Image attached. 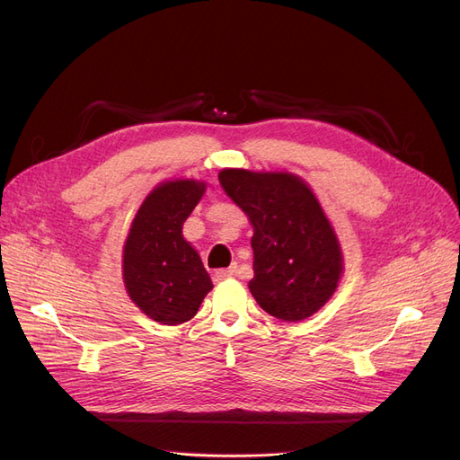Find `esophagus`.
Wrapping results in <instances>:
<instances>
[{
    "mask_svg": "<svg viewBox=\"0 0 460 460\" xmlns=\"http://www.w3.org/2000/svg\"><path fill=\"white\" fill-rule=\"evenodd\" d=\"M234 272H235V264H232L230 269H220V270H217V272H215V280H217V282H220V280H226V278L234 276Z\"/></svg>",
    "mask_w": 460,
    "mask_h": 460,
    "instance_id": "obj_1",
    "label": "esophagus"
}]
</instances>
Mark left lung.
<instances>
[{"instance_id": "8db88e82", "label": "left lung", "mask_w": 460, "mask_h": 460, "mask_svg": "<svg viewBox=\"0 0 460 460\" xmlns=\"http://www.w3.org/2000/svg\"><path fill=\"white\" fill-rule=\"evenodd\" d=\"M218 182L253 226V297L269 314L299 323L333 296L343 257L311 188L289 172L225 169Z\"/></svg>"}]
</instances>
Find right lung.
Returning <instances> with one entry per match:
<instances>
[{
	"mask_svg": "<svg viewBox=\"0 0 460 460\" xmlns=\"http://www.w3.org/2000/svg\"><path fill=\"white\" fill-rule=\"evenodd\" d=\"M205 193L196 180L163 182L144 199L122 252V280L130 299L149 318L176 326L196 316L213 282L182 235Z\"/></svg>",
	"mask_w": 460,
	"mask_h": 460,
	"instance_id": "right-lung-1",
	"label": "right lung"
}]
</instances>
